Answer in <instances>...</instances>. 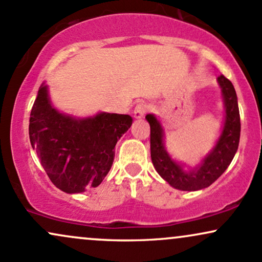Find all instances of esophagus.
I'll use <instances>...</instances> for the list:
<instances>
[{
    "label": "esophagus",
    "instance_id": "1",
    "mask_svg": "<svg viewBox=\"0 0 262 262\" xmlns=\"http://www.w3.org/2000/svg\"><path fill=\"white\" fill-rule=\"evenodd\" d=\"M147 109H148V107H147L146 103H138L134 110V116L136 119H142L144 114L147 113Z\"/></svg>",
    "mask_w": 262,
    "mask_h": 262
}]
</instances>
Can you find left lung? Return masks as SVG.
<instances>
[{
  "instance_id": "obj_1",
  "label": "left lung",
  "mask_w": 262,
  "mask_h": 262,
  "mask_svg": "<svg viewBox=\"0 0 262 262\" xmlns=\"http://www.w3.org/2000/svg\"><path fill=\"white\" fill-rule=\"evenodd\" d=\"M226 114L220 137L201 163L189 170L185 164L177 162L165 148L164 128L156 115L147 114L146 120L150 126V158L157 173L174 189L181 191H198L213 184L229 167L234 158L241 138V115L234 85L221 75L217 78Z\"/></svg>"
}]
</instances>
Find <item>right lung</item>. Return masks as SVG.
I'll return each instance as SVG.
<instances>
[{"instance_id":"obj_1","label":"right lung","mask_w":262,"mask_h":262,"mask_svg":"<svg viewBox=\"0 0 262 262\" xmlns=\"http://www.w3.org/2000/svg\"><path fill=\"white\" fill-rule=\"evenodd\" d=\"M131 125V116L122 114L76 118L60 113L42 83L30 112L29 138L52 184L63 192L79 193L104 180L116 143Z\"/></svg>"}]
</instances>
